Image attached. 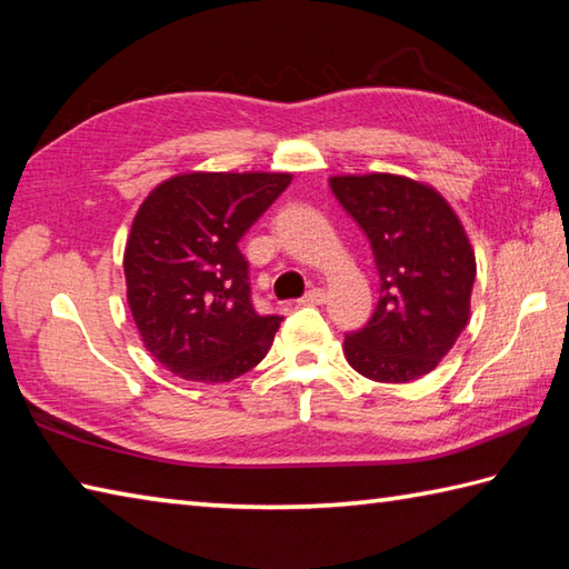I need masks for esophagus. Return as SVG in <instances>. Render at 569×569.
Listing matches in <instances>:
<instances>
[{
	"label": "esophagus",
	"instance_id": "34e87169",
	"mask_svg": "<svg viewBox=\"0 0 569 569\" xmlns=\"http://www.w3.org/2000/svg\"><path fill=\"white\" fill-rule=\"evenodd\" d=\"M322 300H325V291H322V288H310V291H308L303 298H300L298 303H300V306H320Z\"/></svg>",
	"mask_w": 569,
	"mask_h": 569
}]
</instances>
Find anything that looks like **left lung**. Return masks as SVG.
Instances as JSON below:
<instances>
[{"mask_svg": "<svg viewBox=\"0 0 569 569\" xmlns=\"http://www.w3.org/2000/svg\"><path fill=\"white\" fill-rule=\"evenodd\" d=\"M330 190L367 234L381 291L371 320L345 337L361 377L406 383L450 352L477 278L465 227L440 192L391 173L335 176Z\"/></svg>", "mask_w": 569, "mask_h": 569, "instance_id": "left-lung-1", "label": "left lung"}]
</instances>
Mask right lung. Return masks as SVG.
Masks as SVG:
<instances>
[{"instance_id": "add662e5", "label": "right lung", "mask_w": 569, "mask_h": 569, "mask_svg": "<svg viewBox=\"0 0 569 569\" xmlns=\"http://www.w3.org/2000/svg\"><path fill=\"white\" fill-rule=\"evenodd\" d=\"M291 173H186L141 202L124 251L127 300L151 357L176 377L232 381L269 352L281 316L251 303L239 239Z\"/></svg>"}]
</instances>
